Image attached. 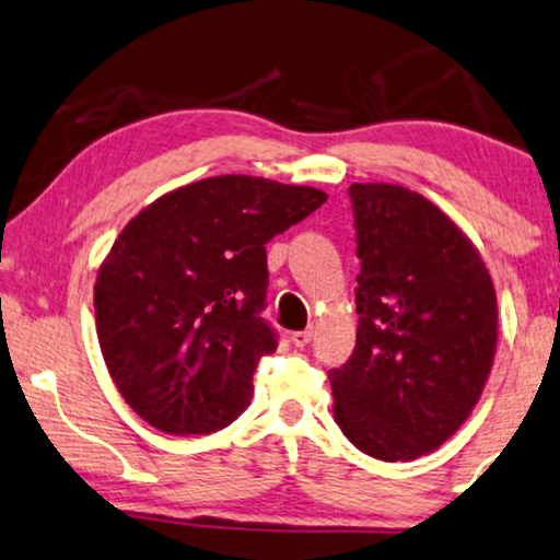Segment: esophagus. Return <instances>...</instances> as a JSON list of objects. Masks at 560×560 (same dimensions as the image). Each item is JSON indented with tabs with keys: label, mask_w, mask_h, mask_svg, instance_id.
I'll return each mask as SVG.
<instances>
[{
	"label": "esophagus",
	"mask_w": 560,
	"mask_h": 560,
	"mask_svg": "<svg viewBox=\"0 0 560 560\" xmlns=\"http://www.w3.org/2000/svg\"><path fill=\"white\" fill-rule=\"evenodd\" d=\"M312 337H314V329L308 327V329H304V331H294V334H291V341H294L296 347H306L308 341H312Z\"/></svg>",
	"instance_id": "1"
}]
</instances>
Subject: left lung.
I'll list each match as a JSON object with an SVG mask.
<instances>
[{"label": "left lung", "instance_id": "obj_1", "mask_svg": "<svg viewBox=\"0 0 560 560\" xmlns=\"http://www.w3.org/2000/svg\"><path fill=\"white\" fill-rule=\"evenodd\" d=\"M357 231L354 352L329 370L334 417L362 453L415 460L467 420L498 341L490 273L465 233L428 198L352 183Z\"/></svg>", "mask_w": 560, "mask_h": 560}]
</instances>
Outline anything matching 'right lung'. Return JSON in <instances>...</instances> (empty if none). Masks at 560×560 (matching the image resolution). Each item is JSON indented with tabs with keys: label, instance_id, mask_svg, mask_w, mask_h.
Masks as SVG:
<instances>
[{
	"label": "right lung",
	"instance_id": "add662e5",
	"mask_svg": "<svg viewBox=\"0 0 560 560\" xmlns=\"http://www.w3.org/2000/svg\"><path fill=\"white\" fill-rule=\"evenodd\" d=\"M327 196L254 175H215L143 208L95 283L110 377L132 410L171 435H208L254 397L279 334L264 319L266 244Z\"/></svg>",
	"mask_w": 560,
	"mask_h": 560
}]
</instances>
